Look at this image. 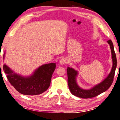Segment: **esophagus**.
<instances>
[{
  "mask_svg": "<svg viewBox=\"0 0 120 120\" xmlns=\"http://www.w3.org/2000/svg\"><path fill=\"white\" fill-rule=\"evenodd\" d=\"M60 62V64H66V63L67 62V59H66V58H62L60 60V62Z\"/></svg>",
  "mask_w": 120,
  "mask_h": 120,
  "instance_id": "obj_1",
  "label": "esophagus"
}]
</instances>
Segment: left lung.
Segmentation results:
<instances>
[{"label": "left lung", "instance_id": "1", "mask_svg": "<svg viewBox=\"0 0 120 120\" xmlns=\"http://www.w3.org/2000/svg\"><path fill=\"white\" fill-rule=\"evenodd\" d=\"M107 42L110 45L111 51L113 64L110 73L105 79H104L100 83L95 85L92 88L89 89H82L79 86L77 82V77L78 75V71L72 68H67L68 83L69 90L73 95L77 97L83 98V99L93 98L105 92L111 86L113 81V78H114L115 69L116 68L117 61L112 41L109 40L107 41Z\"/></svg>", "mask_w": 120, "mask_h": 120}]
</instances>
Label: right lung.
<instances>
[{
	"label": "right lung",
	"instance_id": "obj_1",
	"mask_svg": "<svg viewBox=\"0 0 120 120\" xmlns=\"http://www.w3.org/2000/svg\"><path fill=\"white\" fill-rule=\"evenodd\" d=\"M5 56L4 53V60ZM56 67L55 63L41 65L29 76L19 75L6 64H4L3 69L9 82L17 91L24 95H35L41 94L48 89Z\"/></svg>",
	"mask_w": 120,
	"mask_h": 120
}]
</instances>
